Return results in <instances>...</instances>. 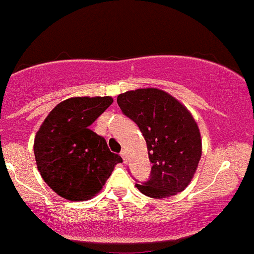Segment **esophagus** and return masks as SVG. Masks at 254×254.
I'll use <instances>...</instances> for the list:
<instances>
[{
  "instance_id": "1",
  "label": "esophagus",
  "mask_w": 254,
  "mask_h": 254,
  "mask_svg": "<svg viewBox=\"0 0 254 254\" xmlns=\"http://www.w3.org/2000/svg\"><path fill=\"white\" fill-rule=\"evenodd\" d=\"M120 156L123 157V159H124V163H127V151H125V149H123L122 152H120Z\"/></svg>"
}]
</instances>
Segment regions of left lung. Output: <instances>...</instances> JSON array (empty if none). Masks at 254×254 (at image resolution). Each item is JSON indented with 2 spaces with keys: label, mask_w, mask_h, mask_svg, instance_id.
I'll return each mask as SVG.
<instances>
[{
  "label": "left lung",
  "mask_w": 254,
  "mask_h": 254,
  "mask_svg": "<svg viewBox=\"0 0 254 254\" xmlns=\"http://www.w3.org/2000/svg\"><path fill=\"white\" fill-rule=\"evenodd\" d=\"M117 102L140 127L152 163L151 179L136 188L152 198L185 190L202 156L201 132L191 112L170 93L154 87L120 93Z\"/></svg>",
  "instance_id": "left-lung-1"
}]
</instances>
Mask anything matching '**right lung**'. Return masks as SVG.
Wrapping results in <instances>:
<instances>
[{"instance_id": "1", "label": "right lung", "mask_w": 254, "mask_h": 254, "mask_svg": "<svg viewBox=\"0 0 254 254\" xmlns=\"http://www.w3.org/2000/svg\"><path fill=\"white\" fill-rule=\"evenodd\" d=\"M113 103L111 96L70 97L58 103L34 140L37 169L45 183L68 201H87L103 185L122 157L109 151L102 136L90 129Z\"/></svg>"}]
</instances>
